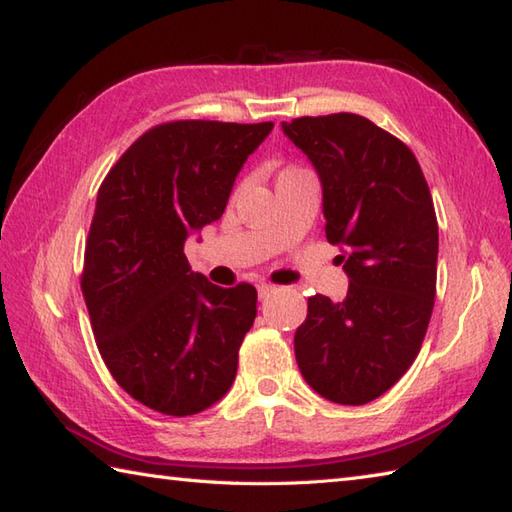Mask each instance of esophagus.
<instances>
[{
	"mask_svg": "<svg viewBox=\"0 0 512 512\" xmlns=\"http://www.w3.org/2000/svg\"><path fill=\"white\" fill-rule=\"evenodd\" d=\"M275 290V286H270V284H259L257 286V292H259V299H266L268 295H270V292H273Z\"/></svg>",
	"mask_w": 512,
	"mask_h": 512,
	"instance_id": "obj_1",
	"label": "esophagus"
}]
</instances>
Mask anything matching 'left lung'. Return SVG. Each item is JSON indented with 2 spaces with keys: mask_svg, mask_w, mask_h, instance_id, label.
Wrapping results in <instances>:
<instances>
[{
  "mask_svg": "<svg viewBox=\"0 0 512 512\" xmlns=\"http://www.w3.org/2000/svg\"><path fill=\"white\" fill-rule=\"evenodd\" d=\"M317 169L325 237L350 277L343 301L314 295L295 334L308 385L365 405L416 361L438 275V220L413 151L369 118L341 112L281 123Z\"/></svg>",
  "mask_w": 512,
  "mask_h": 512,
  "instance_id": "left-lung-1",
  "label": "left lung"
}]
</instances>
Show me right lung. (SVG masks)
<instances>
[{"label": "right lung", "instance_id": "add662e5", "mask_svg": "<svg viewBox=\"0 0 512 512\" xmlns=\"http://www.w3.org/2000/svg\"><path fill=\"white\" fill-rule=\"evenodd\" d=\"M270 129L273 123H162L101 184L81 290L107 369L149 409L193 416L233 385L257 290L220 288L193 273L184 242L220 220L235 176Z\"/></svg>", "mask_w": 512, "mask_h": 512}]
</instances>
